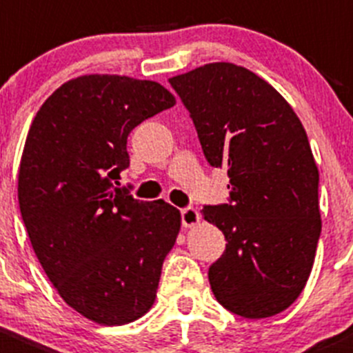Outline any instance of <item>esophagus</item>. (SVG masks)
Listing matches in <instances>:
<instances>
[{"label":"esophagus","mask_w":353,"mask_h":353,"mask_svg":"<svg viewBox=\"0 0 353 353\" xmlns=\"http://www.w3.org/2000/svg\"><path fill=\"white\" fill-rule=\"evenodd\" d=\"M181 220H183L184 227H194L199 223V213L193 206H188V208L181 210Z\"/></svg>","instance_id":"obj_1"}]
</instances>
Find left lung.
<instances>
[{
	"mask_svg": "<svg viewBox=\"0 0 353 353\" xmlns=\"http://www.w3.org/2000/svg\"><path fill=\"white\" fill-rule=\"evenodd\" d=\"M169 83L208 163L227 167L230 179L229 203L201 212L227 241L208 270L213 295L243 318L279 314L304 290L321 234L319 172L304 126L268 81L232 63Z\"/></svg>",
	"mask_w": 353,
	"mask_h": 353,
	"instance_id": "obj_1",
	"label": "left lung"
}]
</instances>
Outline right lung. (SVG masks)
Wrapping results in <instances>:
<instances>
[{
    "label": "right lung",
    "mask_w": 353,
    "mask_h": 353,
    "mask_svg": "<svg viewBox=\"0 0 353 353\" xmlns=\"http://www.w3.org/2000/svg\"><path fill=\"white\" fill-rule=\"evenodd\" d=\"M157 81L83 74L35 114L19 170L20 213L46 275L70 307L105 326L150 311L181 213L116 188L131 130L172 108Z\"/></svg>",
    "instance_id": "1"
}]
</instances>
